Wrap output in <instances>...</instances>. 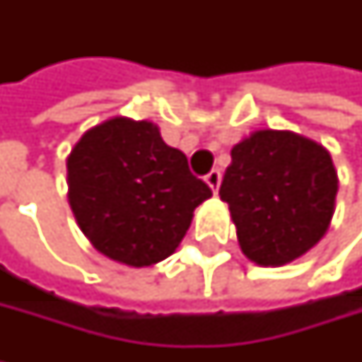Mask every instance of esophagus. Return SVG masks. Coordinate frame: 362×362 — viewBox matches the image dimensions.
Masks as SVG:
<instances>
[{
  "mask_svg": "<svg viewBox=\"0 0 362 362\" xmlns=\"http://www.w3.org/2000/svg\"><path fill=\"white\" fill-rule=\"evenodd\" d=\"M204 181L209 183V187H211L213 192H217V189H219V183H221V173H219L217 168H213V170L204 177Z\"/></svg>",
  "mask_w": 362,
  "mask_h": 362,
  "instance_id": "34e87169",
  "label": "esophagus"
}]
</instances>
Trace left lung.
<instances>
[{"label":"left lung","instance_id":"1","mask_svg":"<svg viewBox=\"0 0 362 362\" xmlns=\"http://www.w3.org/2000/svg\"><path fill=\"white\" fill-rule=\"evenodd\" d=\"M230 156L219 196L250 260L281 267L325 237L335 213L337 173L322 145L294 132L260 129Z\"/></svg>","mask_w":362,"mask_h":362}]
</instances>
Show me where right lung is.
<instances>
[{
	"label": "right lung",
	"mask_w": 362,
	"mask_h": 362,
	"mask_svg": "<svg viewBox=\"0 0 362 362\" xmlns=\"http://www.w3.org/2000/svg\"><path fill=\"white\" fill-rule=\"evenodd\" d=\"M70 206L85 237L104 256L149 267L185 237L194 209L213 196L192 175L185 153L168 147L149 121L108 119L68 158Z\"/></svg>",
	"instance_id": "obj_1"
}]
</instances>
